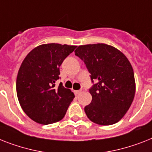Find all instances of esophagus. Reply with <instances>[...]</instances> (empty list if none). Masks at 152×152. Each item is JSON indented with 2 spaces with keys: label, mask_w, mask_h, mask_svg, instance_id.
<instances>
[{
  "label": "esophagus",
  "mask_w": 152,
  "mask_h": 152,
  "mask_svg": "<svg viewBox=\"0 0 152 152\" xmlns=\"http://www.w3.org/2000/svg\"><path fill=\"white\" fill-rule=\"evenodd\" d=\"M80 92H81V90H78V91H74V93H75V94H76V95H77V94H79Z\"/></svg>",
  "instance_id": "34e87169"
}]
</instances>
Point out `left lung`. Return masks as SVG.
I'll return each instance as SVG.
<instances>
[{"label":"left lung","mask_w":152,"mask_h":152,"mask_svg":"<svg viewBox=\"0 0 152 152\" xmlns=\"http://www.w3.org/2000/svg\"><path fill=\"white\" fill-rule=\"evenodd\" d=\"M91 73V104L84 108L88 119L98 125L119 122L131 105L135 94L134 70L127 58L104 44L79 46L75 50Z\"/></svg>","instance_id":"obj_1"}]
</instances>
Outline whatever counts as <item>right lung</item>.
Returning <instances> with one entry per match:
<instances>
[{
  "label": "right lung",
  "instance_id": "add662e5",
  "mask_svg": "<svg viewBox=\"0 0 152 152\" xmlns=\"http://www.w3.org/2000/svg\"><path fill=\"white\" fill-rule=\"evenodd\" d=\"M76 46L42 44L27 55L18 70L16 91L24 112L36 123L48 125L61 120L67 112L74 94L55 82L59 67Z\"/></svg>",
  "mask_w": 152,
  "mask_h": 152
}]
</instances>
